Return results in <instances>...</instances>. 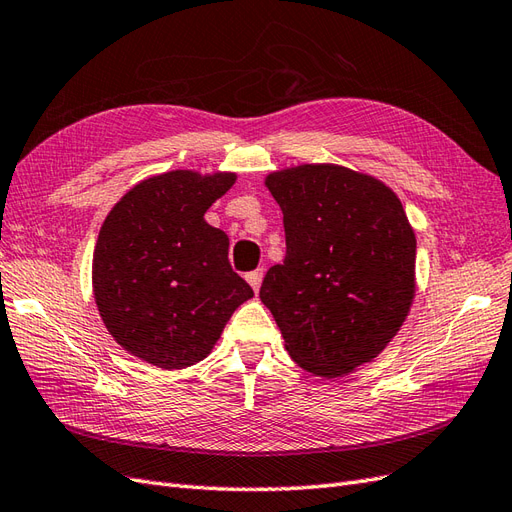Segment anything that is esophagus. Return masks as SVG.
I'll list each match as a JSON object with an SVG mask.
<instances>
[{"mask_svg": "<svg viewBox=\"0 0 512 512\" xmlns=\"http://www.w3.org/2000/svg\"><path fill=\"white\" fill-rule=\"evenodd\" d=\"M261 279H264V268H257V270H253V272H248V274H246V281H248V285L253 287L255 292H259Z\"/></svg>", "mask_w": 512, "mask_h": 512, "instance_id": "esophagus-1", "label": "esophagus"}]
</instances>
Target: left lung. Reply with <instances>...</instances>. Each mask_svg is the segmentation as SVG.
Instances as JSON below:
<instances>
[{
    "label": "left lung",
    "mask_w": 512,
    "mask_h": 512,
    "mask_svg": "<svg viewBox=\"0 0 512 512\" xmlns=\"http://www.w3.org/2000/svg\"><path fill=\"white\" fill-rule=\"evenodd\" d=\"M285 227V259L259 298L300 368L335 378L381 355L415 296V233L376 177L303 164L266 177Z\"/></svg>",
    "instance_id": "1"
}]
</instances>
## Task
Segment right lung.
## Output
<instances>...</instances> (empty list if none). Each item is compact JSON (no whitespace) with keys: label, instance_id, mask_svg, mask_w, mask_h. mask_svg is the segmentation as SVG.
<instances>
[{"label":"right lung","instance_id":"right-lung-1","mask_svg":"<svg viewBox=\"0 0 512 512\" xmlns=\"http://www.w3.org/2000/svg\"><path fill=\"white\" fill-rule=\"evenodd\" d=\"M235 173L170 170L140 181L103 220L93 255L99 316L116 344L162 370L212 352L253 290L229 264V238L205 212Z\"/></svg>","mask_w":512,"mask_h":512}]
</instances>
